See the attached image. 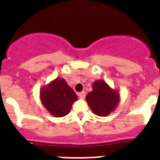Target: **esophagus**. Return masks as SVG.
Listing matches in <instances>:
<instances>
[{
	"label": "esophagus",
	"mask_w": 160,
	"mask_h": 160,
	"mask_svg": "<svg viewBox=\"0 0 160 160\" xmlns=\"http://www.w3.org/2000/svg\"><path fill=\"white\" fill-rule=\"evenodd\" d=\"M78 96L81 99H84L85 97H86V92H85V91H82V92L79 93Z\"/></svg>",
	"instance_id": "obj_1"
}]
</instances>
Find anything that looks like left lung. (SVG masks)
Masks as SVG:
<instances>
[{"instance_id": "8db88e82", "label": "left lung", "mask_w": 160, "mask_h": 160, "mask_svg": "<svg viewBox=\"0 0 160 160\" xmlns=\"http://www.w3.org/2000/svg\"><path fill=\"white\" fill-rule=\"evenodd\" d=\"M92 91L86 97L92 112L98 116L105 117L114 112L120 101V94L104 80H96L92 85Z\"/></svg>"}]
</instances>
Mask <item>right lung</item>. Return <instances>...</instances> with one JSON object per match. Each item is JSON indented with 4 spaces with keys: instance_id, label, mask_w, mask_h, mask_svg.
<instances>
[{
    "instance_id": "1",
    "label": "right lung",
    "mask_w": 160,
    "mask_h": 160,
    "mask_svg": "<svg viewBox=\"0 0 160 160\" xmlns=\"http://www.w3.org/2000/svg\"><path fill=\"white\" fill-rule=\"evenodd\" d=\"M40 100L48 112L53 117H64L70 112L77 101V94L62 78H56L40 90Z\"/></svg>"
}]
</instances>
